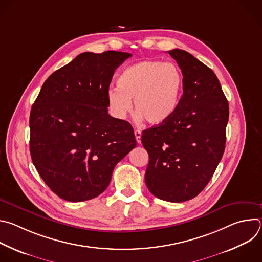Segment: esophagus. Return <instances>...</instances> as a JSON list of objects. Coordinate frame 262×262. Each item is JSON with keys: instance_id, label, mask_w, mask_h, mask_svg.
Returning a JSON list of instances; mask_svg holds the SVG:
<instances>
[{"instance_id": "obj_1", "label": "esophagus", "mask_w": 262, "mask_h": 262, "mask_svg": "<svg viewBox=\"0 0 262 262\" xmlns=\"http://www.w3.org/2000/svg\"><path fill=\"white\" fill-rule=\"evenodd\" d=\"M141 136H142V133L141 130L139 129H135V137H136V140L138 143H141Z\"/></svg>"}]
</instances>
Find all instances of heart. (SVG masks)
<instances>
[{
	"instance_id": "1",
	"label": "heart",
	"mask_w": 262,
	"mask_h": 262,
	"mask_svg": "<svg viewBox=\"0 0 262 262\" xmlns=\"http://www.w3.org/2000/svg\"><path fill=\"white\" fill-rule=\"evenodd\" d=\"M117 89H110L107 100L113 114L123 118L132 108L145 122L159 125L170 120L179 106L184 77L169 62L145 60L124 68L117 77Z\"/></svg>"
}]
</instances>
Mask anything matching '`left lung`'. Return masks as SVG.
<instances>
[{"label": "left lung", "instance_id": "left-lung-1", "mask_svg": "<svg viewBox=\"0 0 262 262\" xmlns=\"http://www.w3.org/2000/svg\"><path fill=\"white\" fill-rule=\"evenodd\" d=\"M184 77V89L173 117L143 130L149 156L148 190L159 199L183 202L209 182L225 150L229 105L214 72L190 53L169 51Z\"/></svg>", "mask_w": 262, "mask_h": 262}]
</instances>
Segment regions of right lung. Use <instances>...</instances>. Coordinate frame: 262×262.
Returning <instances> with one entry per match:
<instances>
[{"label": "right lung", "instance_id": "add662e5", "mask_svg": "<svg viewBox=\"0 0 262 262\" xmlns=\"http://www.w3.org/2000/svg\"><path fill=\"white\" fill-rule=\"evenodd\" d=\"M130 56L115 51L79 55L51 74L32 106V162L66 201L100 195L115 166L137 145L133 126L107 114L114 71Z\"/></svg>", "mask_w": 262, "mask_h": 262}]
</instances>
